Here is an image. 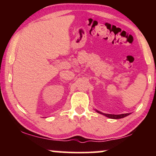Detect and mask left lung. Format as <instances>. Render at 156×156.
Returning a JSON list of instances; mask_svg holds the SVG:
<instances>
[{
    "label": "left lung",
    "instance_id": "obj_1",
    "mask_svg": "<svg viewBox=\"0 0 156 156\" xmlns=\"http://www.w3.org/2000/svg\"><path fill=\"white\" fill-rule=\"evenodd\" d=\"M96 112L99 113V114H103V115L105 116V117L111 118V119H121V118L127 117V116H128L130 114H128H128H104V113H102L98 110H96Z\"/></svg>",
    "mask_w": 156,
    "mask_h": 156
}]
</instances>
